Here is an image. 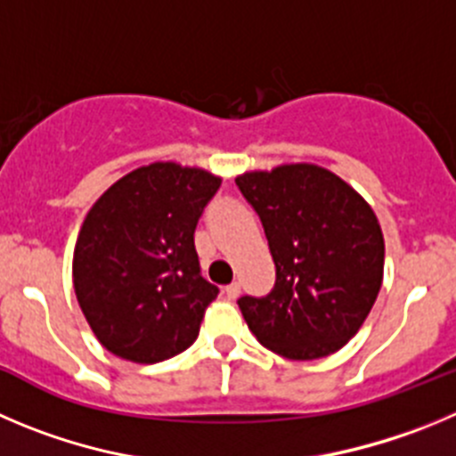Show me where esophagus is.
<instances>
[{
	"instance_id": "1",
	"label": "esophagus",
	"mask_w": 456,
	"mask_h": 456,
	"mask_svg": "<svg viewBox=\"0 0 456 456\" xmlns=\"http://www.w3.org/2000/svg\"><path fill=\"white\" fill-rule=\"evenodd\" d=\"M224 295H227L229 299H236V297L240 295V283H236V281H233V283H229V286L224 288Z\"/></svg>"
}]
</instances>
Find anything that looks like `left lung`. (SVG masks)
<instances>
[{"instance_id": "left-lung-1", "label": "left lung", "mask_w": 456, "mask_h": 456, "mask_svg": "<svg viewBox=\"0 0 456 456\" xmlns=\"http://www.w3.org/2000/svg\"><path fill=\"white\" fill-rule=\"evenodd\" d=\"M265 229L276 265L267 297H240L249 330L288 360L339 351L360 330L382 286L385 238L367 200L314 164L236 177Z\"/></svg>"}]
</instances>
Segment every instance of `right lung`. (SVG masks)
Wrapping results in <instances>:
<instances>
[{
	"label": "right lung",
	"instance_id": "1",
	"mask_svg": "<svg viewBox=\"0 0 456 456\" xmlns=\"http://www.w3.org/2000/svg\"><path fill=\"white\" fill-rule=\"evenodd\" d=\"M220 182L204 168L155 161L89 208L71 274L89 329L110 353L155 364L198 339L218 288L200 274L193 233Z\"/></svg>",
	"mask_w": 456,
	"mask_h": 456
}]
</instances>
